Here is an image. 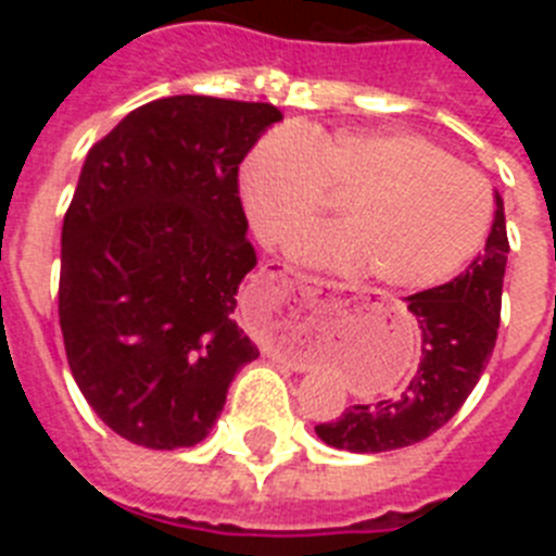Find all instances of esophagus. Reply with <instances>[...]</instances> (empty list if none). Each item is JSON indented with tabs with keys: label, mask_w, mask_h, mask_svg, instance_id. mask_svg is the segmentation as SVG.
I'll return each mask as SVG.
<instances>
[{
	"label": "esophagus",
	"mask_w": 556,
	"mask_h": 556,
	"mask_svg": "<svg viewBox=\"0 0 556 556\" xmlns=\"http://www.w3.org/2000/svg\"><path fill=\"white\" fill-rule=\"evenodd\" d=\"M298 287H301L303 294H314L317 289L331 287V283L323 281V278H317V275H298Z\"/></svg>",
	"instance_id": "obj_1"
}]
</instances>
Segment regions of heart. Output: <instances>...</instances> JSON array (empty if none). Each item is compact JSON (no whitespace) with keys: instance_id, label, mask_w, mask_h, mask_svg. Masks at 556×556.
<instances>
[{"instance_id":"b5f03b06","label":"heart","mask_w":556,"mask_h":556,"mask_svg":"<svg viewBox=\"0 0 556 556\" xmlns=\"http://www.w3.org/2000/svg\"><path fill=\"white\" fill-rule=\"evenodd\" d=\"M342 198V223L292 242L303 264L365 273L378 287L429 289L479 253L493 217L490 186L424 136L404 130H275L244 155L239 198L262 242L283 244Z\"/></svg>"}]
</instances>
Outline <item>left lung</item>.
<instances>
[{"label":"left lung","mask_w":556,"mask_h":556,"mask_svg":"<svg viewBox=\"0 0 556 556\" xmlns=\"http://www.w3.org/2000/svg\"><path fill=\"white\" fill-rule=\"evenodd\" d=\"M507 253L504 200L495 191L484 253L454 281L406 298L424 339V358L406 390L378 404L351 406L333 424L314 426L323 443L351 454H378L420 443L448 424L493 356Z\"/></svg>","instance_id":"8db88e82"}]
</instances>
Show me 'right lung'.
I'll return each instance as SVG.
<instances>
[{"label": "right lung", "instance_id": "right-lung-1", "mask_svg": "<svg viewBox=\"0 0 556 556\" xmlns=\"http://www.w3.org/2000/svg\"><path fill=\"white\" fill-rule=\"evenodd\" d=\"M278 119L269 102L164 97L88 150L63 217L58 314L83 397L130 443L198 445L258 358L233 320L255 267L239 164Z\"/></svg>", "mask_w": 556, "mask_h": 556}]
</instances>
